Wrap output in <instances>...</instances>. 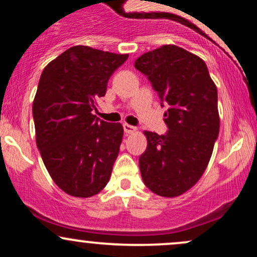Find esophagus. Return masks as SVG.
<instances>
[{"mask_svg":"<svg viewBox=\"0 0 257 257\" xmlns=\"http://www.w3.org/2000/svg\"><path fill=\"white\" fill-rule=\"evenodd\" d=\"M123 128H124V132L126 133V134H134V133H137V126L134 125H131V124H123Z\"/></svg>","mask_w":257,"mask_h":257,"instance_id":"1","label":"esophagus"}]
</instances>
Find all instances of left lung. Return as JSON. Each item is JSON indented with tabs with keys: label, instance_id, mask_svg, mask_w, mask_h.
<instances>
[{
	"label": "left lung",
	"instance_id": "obj_1",
	"mask_svg": "<svg viewBox=\"0 0 257 257\" xmlns=\"http://www.w3.org/2000/svg\"><path fill=\"white\" fill-rule=\"evenodd\" d=\"M135 67L168 106L167 134L144 132L147 149L139 158L144 184L158 196H181L202 178L219 135L216 85L204 60L175 44L145 53Z\"/></svg>",
	"mask_w": 257,
	"mask_h": 257
}]
</instances>
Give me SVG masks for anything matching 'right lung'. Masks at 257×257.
I'll use <instances>...</instances> for the list:
<instances>
[{"label": "right lung", "mask_w": 257, "mask_h": 257, "mask_svg": "<svg viewBox=\"0 0 257 257\" xmlns=\"http://www.w3.org/2000/svg\"><path fill=\"white\" fill-rule=\"evenodd\" d=\"M128 54L73 46L44 67L32 114L36 144L53 181L88 198L107 185L123 139L120 123L96 118V100Z\"/></svg>", "instance_id": "right-lung-1"}]
</instances>
